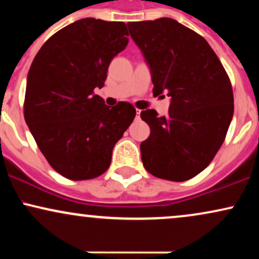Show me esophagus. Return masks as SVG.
<instances>
[{
	"label": "esophagus",
	"mask_w": 259,
	"mask_h": 259,
	"mask_svg": "<svg viewBox=\"0 0 259 259\" xmlns=\"http://www.w3.org/2000/svg\"><path fill=\"white\" fill-rule=\"evenodd\" d=\"M140 113H141V111H140V109H136V119L140 118Z\"/></svg>",
	"instance_id": "obj_1"
}]
</instances>
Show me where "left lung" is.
<instances>
[{"instance_id": "obj_1", "label": "left lung", "mask_w": 259, "mask_h": 259, "mask_svg": "<svg viewBox=\"0 0 259 259\" xmlns=\"http://www.w3.org/2000/svg\"><path fill=\"white\" fill-rule=\"evenodd\" d=\"M127 29L150 65L153 95L171 97L167 117L141 112L151 129L140 145L144 167L160 179H191L227 136L234 114L230 79L207 41L177 20L132 22Z\"/></svg>"}]
</instances>
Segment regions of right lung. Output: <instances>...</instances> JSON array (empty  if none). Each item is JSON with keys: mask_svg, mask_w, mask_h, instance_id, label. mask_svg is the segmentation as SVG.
Masks as SVG:
<instances>
[{"mask_svg": "<svg viewBox=\"0 0 259 259\" xmlns=\"http://www.w3.org/2000/svg\"><path fill=\"white\" fill-rule=\"evenodd\" d=\"M125 23L85 18L64 26L42 45L26 81L24 118L45 158L70 180L100 177L114 145L133 123L127 102L108 107L102 88L114 56L126 47Z\"/></svg>", "mask_w": 259, "mask_h": 259, "instance_id": "right-lung-1", "label": "right lung"}]
</instances>
